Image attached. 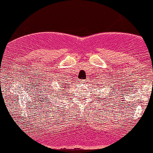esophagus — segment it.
<instances>
[{"instance_id":"34e87169","label":"esophagus","mask_w":153,"mask_h":153,"mask_svg":"<svg viewBox=\"0 0 153 153\" xmlns=\"http://www.w3.org/2000/svg\"><path fill=\"white\" fill-rule=\"evenodd\" d=\"M80 83H81V84H83V85L86 84V80H82L80 81Z\"/></svg>"}]
</instances>
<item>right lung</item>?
Here are the masks:
<instances>
[{
    "label": "right lung",
    "instance_id": "1",
    "mask_svg": "<svg viewBox=\"0 0 153 153\" xmlns=\"http://www.w3.org/2000/svg\"><path fill=\"white\" fill-rule=\"evenodd\" d=\"M61 88H63V90L65 91V88H66V86H68V85H66V83H63V84L61 85ZM52 91H53V90H52ZM56 93H58V92H56ZM56 96H59V93L57 94Z\"/></svg>",
    "mask_w": 153,
    "mask_h": 153
}]
</instances>
